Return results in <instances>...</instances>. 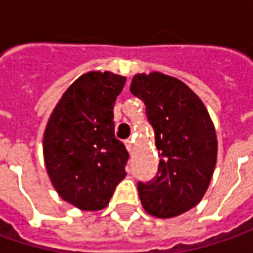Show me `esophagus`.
<instances>
[{"label":"esophagus","instance_id":"34e87169","mask_svg":"<svg viewBox=\"0 0 253 253\" xmlns=\"http://www.w3.org/2000/svg\"><path fill=\"white\" fill-rule=\"evenodd\" d=\"M133 139H126L125 141V146H126V151L129 152V153H132V151H133Z\"/></svg>","mask_w":253,"mask_h":253}]
</instances>
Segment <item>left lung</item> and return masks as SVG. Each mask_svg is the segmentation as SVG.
<instances>
[{
  "label": "left lung",
  "instance_id": "8db88e82",
  "mask_svg": "<svg viewBox=\"0 0 253 253\" xmlns=\"http://www.w3.org/2000/svg\"><path fill=\"white\" fill-rule=\"evenodd\" d=\"M131 92L146 105L161 158L156 176L138 183L142 206L153 217H177L209 189L217 163L214 124L197 94L171 76L135 74Z\"/></svg>",
  "mask_w": 253,
  "mask_h": 253
}]
</instances>
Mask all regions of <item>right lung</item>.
<instances>
[{
	"label": "right lung",
	"mask_w": 253,
	"mask_h": 253,
	"mask_svg": "<svg viewBox=\"0 0 253 253\" xmlns=\"http://www.w3.org/2000/svg\"><path fill=\"white\" fill-rule=\"evenodd\" d=\"M125 77L80 76L62 95L43 133L47 174L59 196L84 211L105 209L121 181L128 152L114 133V104Z\"/></svg>",
	"instance_id": "add662e5"
}]
</instances>
